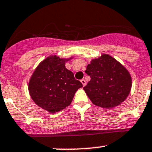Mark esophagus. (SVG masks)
Returning a JSON list of instances; mask_svg holds the SVG:
<instances>
[{
	"label": "esophagus",
	"mask_w": 152,
	"mask_h": 152,
	"mask_svg": "<svg viewBox=\"0 0 152 152\" xmlns=\"http://www.w3.org/2000/svg\"><path fill=\"white\" fill-rule=\"evenodd\" d=\"M81 82H82V85H83V86H85L86 85V81L84 79H82V80H81Z\"/></svg>",
	"instance_id": "obj_1"
}]
</instances>
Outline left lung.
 <instances>
[{
	"label": "left lung",
	"instance_id": "1",
	"mask_svg": "<svg viewBox=\"0 0 152 152\" xmlns=\"http://www.w3.org/2000/svg\"><path fill=\"white\" fill-rule=\"evenodd\" d=\"M85 73L90 81L84 87L93 104L103 108H113L128 97L132 78L120 62L108 54L92 59Z\"/></svg>",
	"mask_w": 152,
	"mask_h": 152
}]
</instances>
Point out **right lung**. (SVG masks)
I'll return each mask as SVG.
<instances>
[{"label":"right lung","instance_id":"1","mask_svg":"<svg viewBox=\"0 0 152 152\" xmlns=\"http://www.w3.org/2000/svg\"><path fill=\"white\" fill-rule=\"evenodd\" d=\"M70 59L53 55L40 62L31 77L28 91L32 100L49 113H56L70 104L82 84L65 67Z\"/></svg>","mask_w":152,"mask_h":152}]
</instances>
